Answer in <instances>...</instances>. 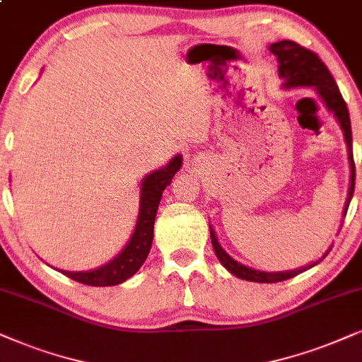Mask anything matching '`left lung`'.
Wrapping results in <instances>:
<instances>
[{
	"label": "left lung",
	"instance_id": "obj_1",
	"mask_svg": "<svg viewBox=\"0 0 362 362\" xmlns=\"http://www.w3.org/2000/svg\"><path fill=\"white\" fill-rule=\"evenodd\" d=\"M269 51L276 56L278 59V74L281 79H285V88H315L316 93L321 95L325 100L326 107L332 110L336 119L339 120L341 129L344 131V139L348 144V153H349V167H351V185H349V195L344 205V215L348 211L349 202L353 199L354 194V180H356V167H354V157H353V132H351V120L348 105H346L343 95H341L338 86H336L334 77L331 76L329 69H327L325 62L320 59L316 52H313L306 47H303L295 41H278L269 46ZM211 245H214L216 258L220 263L233 273L237 278L247 279V281L255 283H278L290 279L296 274H300L311 267L317 264V262L308 264L305 268L291 269V272H279V273H267V272H257L245 267L242 263H237L230 255H226L223 248L220 247L218 240L215 237V231L210 228ZM329 253V250L325 253ZM322 257V258H325Z\"/></svg>",
	"mask_w": 362,
	"mask_h": 362
}]
</instances>
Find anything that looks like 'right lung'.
<instances>
[{"label":"right lung","mask_w":362,"mask_h":362,"mask_svg":"<svg viewBox=\"0 0 362 362\" xmlns=\"http://www.w3.org/2000/svg\"><path fill=\"white\" fill-rule=\"evenodd\" d=\"M182 165V157L175 156L168 162L167 167L152 172L144 178L141 189V209L136 230H134L127 247L115 257L112 262L93 272H62L67 278L74 279L88 286H114L131 278L146 262L152 247L153 221H156L157 209L160 204L162 192L170 185L173 175Z\"/></svg>","instance_id":"1"}]
</instances>
